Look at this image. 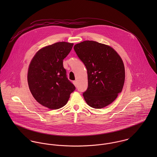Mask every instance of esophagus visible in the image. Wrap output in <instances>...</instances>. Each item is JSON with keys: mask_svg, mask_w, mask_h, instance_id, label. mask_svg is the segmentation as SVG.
Returning a JSON list of instances; mask_svg holds the SVG:
<instances>
[{"mask_svg": "<svg viewBox=\"0 0 157 157\" xmlns=\"http://www.w3.org/2000/svg\"><path fill=\"white\" fill-rule=\"evenodd\" d=\"M73 84L75 85V86H77V82L76 80H74L73 81Z\"/></svg>", "mask_w": 157, "mask_h": 157, "instance_id": "obj_1", "label": "esophagus"}]
</instances>
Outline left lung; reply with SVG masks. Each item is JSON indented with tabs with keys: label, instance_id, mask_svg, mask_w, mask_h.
<instances>
[{
	"label": "left lung",
	"instance_id": "1",
	"mask_svg": "<svg viewBox=\"0 0 157 157\" xmlns=\"http://www.w3.org/2000/svg\"><path fill=\"white\" fill-rule=\"evenodd\" d=\"M74 49L87 69L85 101L95 109L109 105L123 88L125 70L121 58L111 46L95 41H83Z\"/></svg>",
	"mask_w": 157,
	"mask_h": 157
}]
</instances>
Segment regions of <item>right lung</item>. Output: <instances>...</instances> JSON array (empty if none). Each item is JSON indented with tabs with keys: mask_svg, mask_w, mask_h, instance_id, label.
<instances>
[{
	"mask_svg": "<svg viewBox=\"0 0 157 157\" xmlns=\"http://www.w3.org/2000/svg\"><path fill=\"white\" fill-rule=\"evenodd\" d=\"M73 45L61 42L45 46L37 52L29 64V90L38 103L50 109L63 107L75 90L63 65Z\"/></svg>",
	"mask_w": 157,
	"mask_h": 157,
	"instance_id": "obj_1",
	"label": "right lung"
}]
</instances>
